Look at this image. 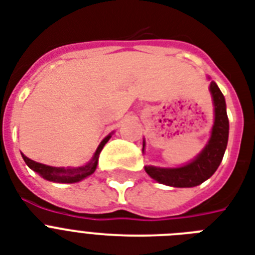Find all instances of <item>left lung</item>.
<instances>
[{
    "label": "left lung",
    "instance_id": "1",
    "mask_svg": "<svg viewBox=\"0 0 255 255\" xmlns=\"http://www.w3.org/2000/svg\"><path fill=\"white\" fill-rule=\"evenodd\" d=\"M210 92L214 103V126L209 143L192 163L184 167L172 169L145 167V172L160 184L176 188H192L200 185L208 180L221 164L229 137V119L226 114L225 98L214 82L210 83Z\"/></svg>",
    "mask_w": 255,
    "mask_h": 255
}]
</instances>
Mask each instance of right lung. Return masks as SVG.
<instances>
[{
	"instance_id": "obj_1",
	"label": "right lung",
	"mask_w": 255,
	"mask_h": 255,
	"mask_svg": "<svg viewBox=\"0 0 255 255\" xmlns=\"http://www.w3.org/2000/svg\"><path fill=\"white\" fill-rule=\"evenodd\" d=\"M111 135H108L106 139L99 144V147L96 149L95 155L92 157V160L85 167H79V168H70V169H65V168H57V167H49V165H45V164H39L35 163L33 160H30L29 157H26L25 155H22L25 163L27 164V167L31 168L34 172L39 173L43 178L49 180V181H57V182H77L83 180L85 177L92 174L95 172L96 165H98V159H99V153L103 149L104 144L107 143L110 140Z\"/></svg>"
}]
</instances>
